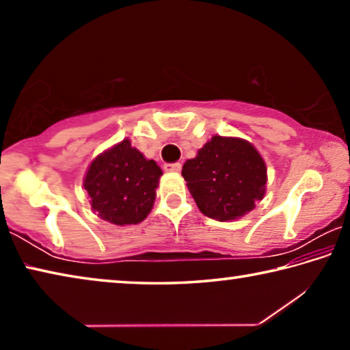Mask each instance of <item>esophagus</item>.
Masks as SVG:
<instances>
[{
	"label": "esophagus",
	"mask_w": 350,
	"mask_h": 350,
	"mask_svg": "<svg viewBox=\"0 0 350 350\" xmlns=\"http://www.w3.org/2000/svg\"><path fill=\"white\" fill-rule=\"evenodd\" d=\"M165 170L171 171V173H179V171L182 170V163H179V162L168 163V165H165Z\"/></svg>",
	"instance_id": "obj_1"
}]
</instances>
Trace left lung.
Returning a JSON list of instances; mask_svg holds the SVG:
<instances>
[{
    "label": "left lung",
    "instance_id": "left-lung-1",
    "mask_svg": "<svg viewBox=\"0 0 350 350\" xmlns=\"http://www.w3.org/2000/svg\"><path fill=\"white\" fill-rule=\"evenodd\" d=\"M187 187L205 216L232 221L264 198L267 170L254 146L215 135L182 168Z\"/></svg>",
    "mask_w": 350,
    "mask_h": 350
}]
</instances>
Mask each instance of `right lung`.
Here are the masks:
<instances>
[{
	"mask_svg": "<svg viewBox=\"0 0 350 350\" xmlns=\"http://www.w3.org/2000/svg\"><path fill=\"white\" fill-rule=\"evenodd\" d=\"M162 170L128 139L105 151L88 170L85 189L98 216L116 225L139 224L151 211Z\"/></svg>",
	"mask_w": 350,
	"mask_h": 350,
	"instance_id": "obj_1",
	"label": "right lung"
}]
</instances>
